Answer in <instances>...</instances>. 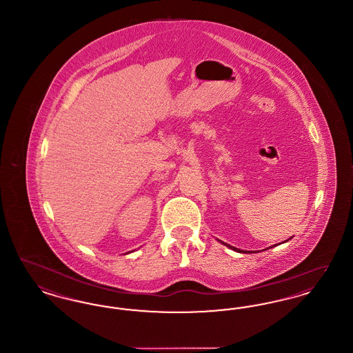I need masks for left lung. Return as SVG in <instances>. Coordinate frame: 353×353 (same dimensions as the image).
Returning a JSON list of instances; mask_svg holds the SVG:
<instances>
[{
    "label": "left lung",
    "mask_w": 353,
    "mask_h": 353,
    "mask_svg": "<svg viewBox=\"0 0 353 353\" xmlns=\"http://www.w3.org/2000/svg\"><path fill=\"white\" fill-rule=\"evenodd\" d=\"M221 243H223V242H221ZM223 245H226L229 249H232V250H234V252H245V250H239V249H236V248H233V246H230V245H228V243H223ZM275 246V245H274Z\"/></svg>",
    "instance_id": "1"
}]
</instances>
